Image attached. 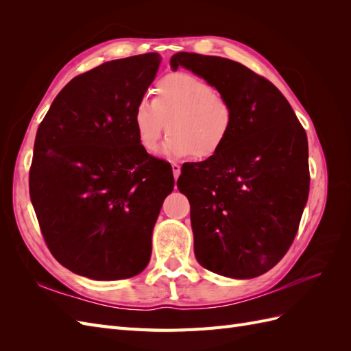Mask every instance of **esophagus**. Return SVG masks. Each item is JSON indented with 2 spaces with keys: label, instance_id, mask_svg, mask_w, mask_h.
I'll return each mask as SVG.
<instances>
[{
  "label": "esophagus",
  "instance_id": "34e87169",
  "mask_svg": "<svg viewBox=\"0 0 351 351\" xmlns=\"http://www.w3.org/2000/svg\"><path fill=\"white\" fill-rule=\"evenodd\" d=\"M171 168H173V174H174V178L177 180L180 173H182V167H180L177 162H171Z\"/></svg>",
  "mask_w": 351,
  "mask_h": 351
}]
</instances>
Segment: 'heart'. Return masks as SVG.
Returning <instances> with one entry per match:
<instances>
[{"instance_id": "heart-1", "label": "heart", "mask_w": 351, "mask_h": 351, "mask_svg": "<svg viewBox=\"0 0 351 351\" xmlns=\"http://www.w3.org/2000/svg\"><path fill=\"white\" fill-rule=\"evenodd\" d=\"M226 97L193 74H168L156 83L154 102L141 101L133 114L137 142L147 154L158 152L168 130L164 152L178 159H208L226 145L232 127Z\"/></svg>"}]
</instances>
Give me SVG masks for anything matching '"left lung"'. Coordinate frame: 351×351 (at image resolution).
I'll return each instance as SVG.
<instances>
[{
    "mask_svg": "<svg viewBox=\"0 0 351 351\" xmlns=\"http://www.w3.org/2000/svg\"><path fill=\"white\" fill-rule=\"evenodd\" d=\"M169 64L206 80L234 117L222 149L189 162L177 182L190 202L196 259L228 278L259 277L300 224L311 182L306 132L284 95L240 62L177 52Z\"/></svg>",
    "mask_w": 351,
    "mask_h": 351,
    "instance_id": "1",
    "label": "left lung"
}]
</instances>
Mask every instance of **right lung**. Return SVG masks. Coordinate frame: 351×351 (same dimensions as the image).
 <instances>
[{
    "instance_id": "1",
    "label": "right lung",
    "mask_w": 351,
    "mask_h": 351,
    "mask_svg": "<svg viewBox=\"0 0 351 351\" xmlns=\"http://www.w3.org/2000/svg\"><path fill=\"white\" fill-rule=\"evenodd\" d=\"M159 62L149 52L80 74L38 129L32 205L52 256L82 277L132 278L149 263L152 231L174 177L171 165L137 142L133 114Z\"/></svg>"
}]
</instances>
